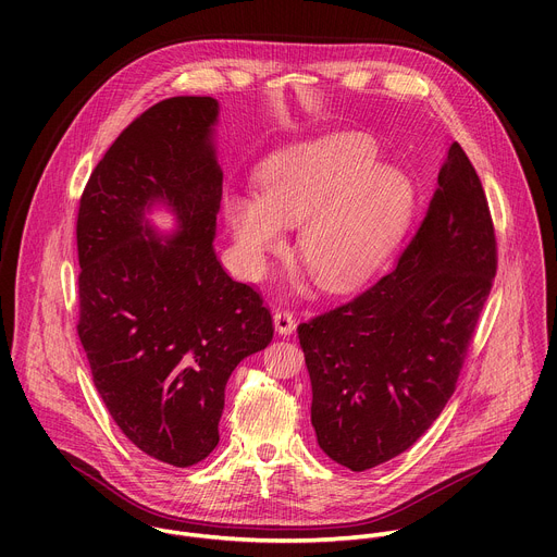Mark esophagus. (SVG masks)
I'll list each match as a JSON object with an SVG mask.
<instances>
[{
	"label": "esophagus",
	"instance_id": "esophagus-1",
	"mask_svg": "<svg viewBox=\"0 0 557 557\" xmlns=\"http://www.w3.org/2000/svg\"><path fill=\"white\" fill-rule=\"evenodd\" d=\"M273 324L282 335H290L295 331V320H293V312L288 308H277L273 314Z\"/></svg>",
	"mask_w": 557,
	"mask_h": 557
}]
</instances>
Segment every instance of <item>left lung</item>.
<instances>
[{
    "label": "left lung",
    "instance_id": "8db88e82",
    "mask_svg": "<svg viewBox=\"0 0 557 557\" xmlns=\"http://www.w3.org/2000/svg\"><path fill=\"white\" fill-rule=\"evenodd\" d=\"M215 121L211 97L151 106L103 153L76 213V333L95 385L121 432L174 467L215 449L233 368L273 339L262 293L231 280L211 247ZM153 201L177 213L174 236L144 220Z\"/></svg>",
    "mask_w": 557,
    "mask_h": 557
}]
</instances>
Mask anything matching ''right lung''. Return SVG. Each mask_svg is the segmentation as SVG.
<instances>
[{
	"mask_svg": "<svg viewBox=\"0 0 557 557\" xmlns=\"http://www.w3.org/2000/svg\"><path fill=\"white\" fill-rule=\"evenodd\" d=\"M496 275L483 185L447 147L428 213L396 267L297 326L320 447L363 471L399 456L441 417Z\"/></svg>",
	"mask_w": 557,
	"mask_h": 557,
	"instance_id": "right-lung-1",
	"label": "right lung"
}]
</instances>
